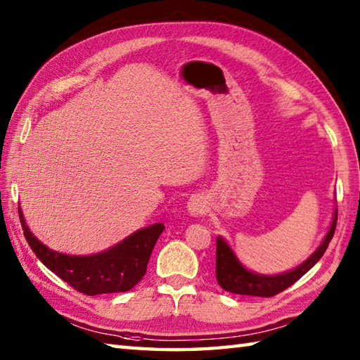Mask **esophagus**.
<instances>
[{"label": "esophagus", "instance_id": "34e87169", "mask_svg": "<svg viewBox=\"0 0 360 360\" xmlns=\"http://www.w3.org/2000/svg\"><path fill=\"white\" fill-rule=\"evenodd\" d=\"M207 201L204 200L202 196H193L190 198L188 202H187V210L192 217H201L204 215L205 212H207Z\"/></svg>", "mask_w": 360, "mask_h": 360}]
</instances>
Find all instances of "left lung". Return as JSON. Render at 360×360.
<instances>
[{"mask_svg": "<svg viewBox=\"0 0 360 360\" xmlns=\"http://www.w3.org/2000/svg\"><path fill=\"white\" fill-rule=\"evenodd\" d=\"M335 224H338V207L334 210L331 226L328 229L325 238L320 243V246L312 252L309 258L290 269L288 272L277 274V275H264L249 271L244 267L238 257L235 255L232 248L229 246L223 236L217 238V280L218 285L227 292L240 294V295H254V297H272L280 294L281 290L288 289L290 285L302 278L312 266H314L330 244Z\"/></svg>", "mask_w": 360, "mask_h": 360, "instance_id": "left-lung-1", "label": "left lung"}]
</instances>
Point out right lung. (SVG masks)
Wrapping results in <instances>:
<instances>
[{
    "label": "right lung",
    "instance_id": "add662e5",
    "mask_svg": "<svg viewBox=\"0 0 360 360\" xmlns=\"http://www.w3.org/2000/svg\"><path fill=\"white\" fill-rule=\"evenodd\" d=\"M18 213L26 240L38 259L68 285L86 295L127 292L134 288L147 272L153 248L165 229L162 223H156L139 229L116 246L98 254L68 255L37 240L20 207Z\"/></svg>",
    "mask_w": 360,
    "mask_h": 360
}]
</instances>
